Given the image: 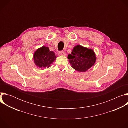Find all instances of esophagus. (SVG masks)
Segmentation results:
<instances>
[{
    "label": "esophagus",
    "mask_w": 128,
    "mask_h": 128,
    "mask_svg": "<svg viewBox=\"0 0 128 128\" xmlns=\"http://www.w3.org/2000/svg\"><path fill=\"white\" fill-rule=\"evenodd\" d=\"M60 56H65V53L64 52H59Z\"/></svg>",
    "instance_id": "esophagus-1"
}]
</instances>
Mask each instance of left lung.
Segmentation results:
<instances>
[{
	"mask_svg": "<svg viewBox=\"0 0 128 128\" xmlns=\"http://www.w3.org/2000/svg\"><path fill=\"white\" fill-rule=\"evenodd\" d=\"M67 58L71 67L80 72L86 71L95 64L96 61L93 50L80 45L75 46Z\"/></svg>",
	"mask_w": 128,
	"mask_h": 128,
	"instance_id": "1",
	"label": "left lung"
}]
</instances>
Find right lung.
Wrapping results in <instances>:
<instances>
[{
    "label": "right lung",
    "instance_id": "1",
    "mask_svg": "<svg viewBox=\"0 0 128 128\" xmlns=\"http://www.w3.org/2000/svg\"><path fill=\"white\" fill-rule=\"evenodd\" d=\"M56 59V56L54 52L50 51L48 48L46 46H42L36 50L33 54L35 65L42 69L50 67V64H53Z\"/></svg>",
    "mask_w": 128,
    "mask_h": 128
}]
</instances>
